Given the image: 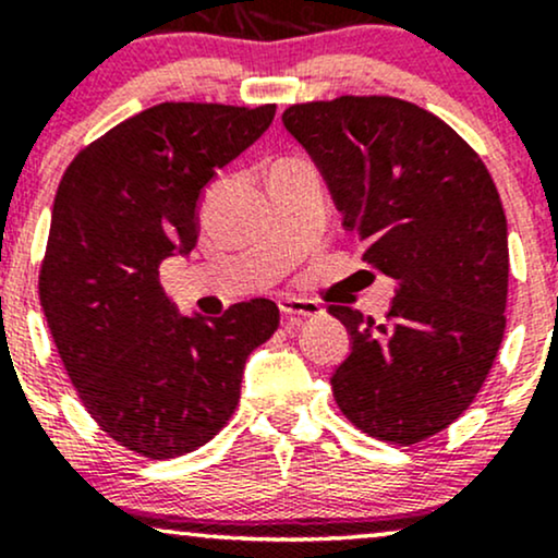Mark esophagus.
I'll use <instances>...</instances> for the list:
<instances>
[{"label": "esophagus", "mask_w": 558, "mask_h": 558, "mask_svg": "<svg viewBox=\"0 0 558 558\" xmlns=\"http://www.w3.org/2000/svg\"><path fill=\"white\" fill-rule=\"evenodd\" d=\"M280 312L288 319H306V317H323L325 310L317 304V301L310 299H296V296H286L278 301Z\"/></svg>", "instance_id": "obj_1"}]
</instances>
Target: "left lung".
<instances>
[{
	"label": "left lung",
	"mask_w": 558,
	"mask_h": 558,
	"mask_svg": "<svg viewBox=\"0 0 558 558\" xmlns=\"http://www.w3.org/2000/svg\"><path fill=\"white\" fill-rule=\"evenodd\" d=\"M283 125L362 259L396 280L386 323L328 306L351 336L332 396L362 433L420 444L462 417L504 341L509 239L496 183L451 125L396 96L293 105Z\"/></svg>",
	"instance_id": "8db88e82"
}]
</instances>
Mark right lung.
I'll return each mask as SVG.
<instances>
[{"instance_id": "1", "label": "right lung", "mask_w": 558, "mask_h": 558, "mask_svg": "<svg viewBox=\"0 0 558 558\" xmlns=\"http://www.w3.org/2000/svg\"><path fill=\"white\" fill-rule=\"evenodd\" d=\"M275 105L165 101L75 155L54 196L38 296L86 412L146 459L213 440L248 354L278 330L270 299L183 317L159 265L196 246L204 185L267 131Z\"/></svg>"}]
</instances>
